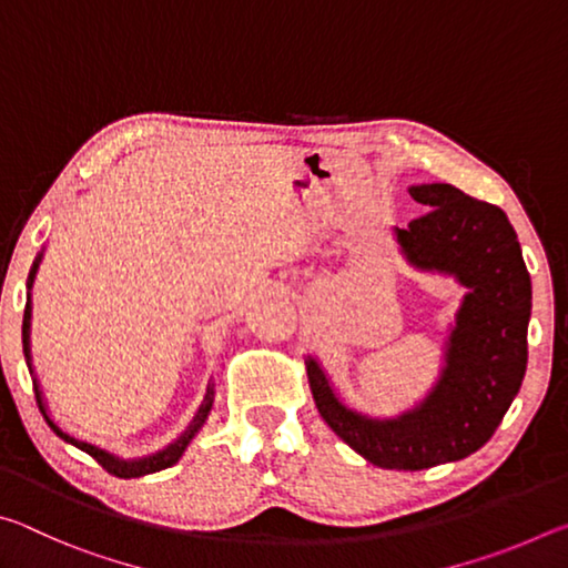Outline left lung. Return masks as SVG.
<instances>
[{
	"label": "left lung",
	"mask_w": 568,
	"mask_h": 568,
	"mask_svg": "<svg viewBox=\"0 0 568 568\" xmlns=\"http://www.w3.org/2000/svg\"><path fill=\"white\" fill-rule=\"evenodd\" d=\"M408 192L430 210L393 227L398 253L416 271L454 277L466 291L446 328L434 386L410 408L378 418L341 396L318 355H305L323 420L368 464L390 470L454 464L494 436L526 376L531 321V277L504 210L448 182Z\"/></svg>",
	"instance_id": "8db88e82"
}]
</instances>
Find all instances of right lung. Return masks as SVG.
<instances>
[{
  "label": "right lung",
  "instance_id": "1",
  "mask_svg": "<svg viewBox=\"0 0 568 568\" xmlns=\"http://www.w3.org/2000/svg\"><path fill=\"white\" fill-rule=\"evenodd\" d=\"M42 255H44V247L40 250V255L34 257V265H32V271H30V277H27V307H24V321H22V348H24L27 368H30V376H32V383H34V396H37V403H40V410H42L44 420L50 423V428L64 440V444H72L74 448H80V450H84V454H90L94 460H98V464H102L104 468H108L110 474L120 476V478H140V476H148V474H158V470H162V468L175 466L178 460L182 458V454H185V448L190 446V440L195 438L200 434V428L205 426L210 410H213L215 381L213 378L207 381L205 396H203V400H200L195 416H192V420L187 423V426L180 430L175 440H170L168 446H162L160 450H155V454L138 456V458H122V456L112 454V450L102 448L98 444H90V440H82V438H74L72 434H67V430L60 426V423L52 418L50 406H47V398H44L42 386H40V378H37V373L32 368V343H30V335H32V293L30 291H32V285H34V275H37V271H40Z\"/></svg>",
  "mask_w": 568,
  "mask_h": 568
}]
</instances>
